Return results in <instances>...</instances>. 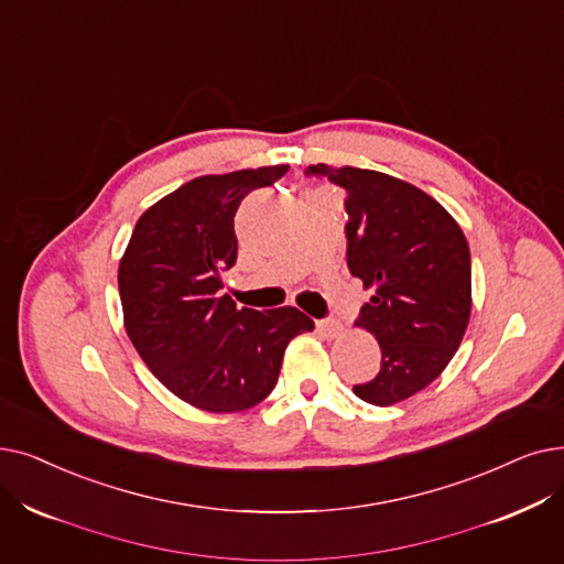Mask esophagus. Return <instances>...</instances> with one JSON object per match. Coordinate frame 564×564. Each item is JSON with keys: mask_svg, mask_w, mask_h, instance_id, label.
<instances>
[{"mask_svg": "<svg viewBox=\"0 0 564 564\" xmlns=\"http://www.w3.org/2000/svg\"><path fill=\"white\" fill-rule=\"evenodd\" d=\"M317 329H321L327 338H336L343 332V325L338 321H317Z\"/></svg>", "mask_w": 564, "mask_h": 564, "instance_id": "34e87169", "label": "esophagus"}]
</instances>
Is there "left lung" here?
Here are the masks:
<instances>
[{"instance_id": "1", "label": "left lung", "mask_w": 564, "mask_h": 564, "mask_svg": "<svg viewBox=\"0 0 564 564\" xmlns=\"http://www.w3.org/2000/svg\"><path fill=\"white\" fill-rule=\"evenodd\" d=\"M346 188L348 269L371 288L357 327L380 343V371L355 384L373 405H394L452 361L470 321V249L452 214L403 180L364 167L308 165Z\"/></svg>"}]
</instances>
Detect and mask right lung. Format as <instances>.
Instances as JSON below:
<instances>
[{"mask_svg":"<svg viewBox=\"0 0 564 564\" xmlns=\"http://www.w3.org/2000/svg\"><path fill=\"white\" fill-rule=\"evenodd\" d=\"M290 165L195 177L147 209L119 262L124 327L142 361L182 401L239 412L272 394L288 343L313 329L295 306L253 311L224 295L237 262L235 214Z\"/></svg>","mask_w":564,"mask_h":564,"instance_id":"add662e5","label":"right lung"}]
</instances>
